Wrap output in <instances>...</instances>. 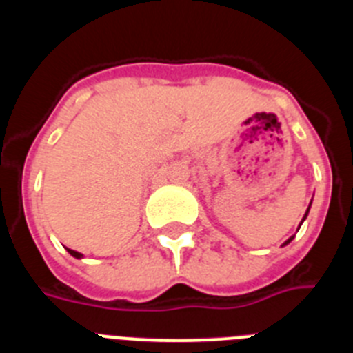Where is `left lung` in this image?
Returning <instances> with one entry per match:
<instances>
[{
  "mask_svg": "<svg viewBox=\"0 0 353 353\" xmlns=\"http://www.w3.org/2000/svg\"><path fill=\"white\" fill-rule=\"evenodd\" d=\"M309 209H311V205H309ZM309 209H307V212H305V216H303L302 223H303V221H305V218H307V214H309ZM302 223H300V227H302ZM293 237H294V236H293ZM293 237H289V239H288V241H285L284 245H288V243H291V241H293Z\"/></svg>",
  "mask_w": 353,
  "mask_h": 353,
  "instance_id": "8db88e82",
  "label": "left lung"
}]
</instances>
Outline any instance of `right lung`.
I'll return each instance as SVG.
<instances>
[{"label": "right lung", "mask_w": 353, "mask_h": 353, "mask_svg": "<svg viewBox=\"0 0 353 353\" xmlns=\"http://www.w3.org/2000/svg\"><path fill=\"white\" fill-rule=\"evenodd\" d=\"M68 252H69V254H71V255H73V257H77V259H82V257H83V255L80 254V252H74V250H71V248H68Z\"/></svg>", "instance_id": "obj_1"}]
</instances>
